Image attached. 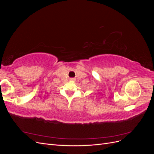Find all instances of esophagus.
Returning <instances> with one entry per match:
<instances>
[{"label":"esophagus","mask_w":154,"mask_h":154,"mask_svg":"<svg viewBox=\"0 0 154 154\" xmlns=\"http://www.w3.org/2000/svg\"><path fill=\"white\" fill-rule=\"evenodd\" d=\"M72 80H73V79H72Z\"/></svg>","instance_id":"1"}]
</instances>
